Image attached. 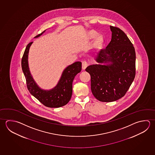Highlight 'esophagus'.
<instances>
[{"instance_id": "obj_1", "label": "esophagus", "mask_w": 155, "mask_h": 155, "mask_svg": "<svg viewBox=\"0 0 155 155\" xmlns=\"http://www.w3.org/2000/svg\"><path fill=\"white\" fill-rule=\"evenodd\" d=\"M88 65V64L87 63L86 61H83L82 62V69L83 70H85V68H87V66Z\"/></svg>"}]
</instances>
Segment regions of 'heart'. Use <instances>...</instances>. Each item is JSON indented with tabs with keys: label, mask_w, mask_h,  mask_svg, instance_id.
<instances>
[{
	"label": "heart",
	"mask_w": 155,
	"mask_h": 155,
	"mask_svg": "<svg viewBox=\"0 0 155 155\" xmlns=\"http://www.w3.org/2000/svg\"><path fill=\"white\" fill-rule=\"evenodd\" d=\"M95 30H91L88 31L87 33V38L88 40H91L95 38L92 41V46L96 49H99L103 46L104 39L103 35L98 34Z\"/></svg>",
	"instance_id": "b5f03b06"
}]
</instances>
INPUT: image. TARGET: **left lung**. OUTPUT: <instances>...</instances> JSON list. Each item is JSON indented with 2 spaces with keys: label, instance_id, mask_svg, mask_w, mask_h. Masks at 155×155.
Returning <instances> with one entry per match:
<instances>
[{
  "label": "left lung",
  "instance_id": "left-lung-1",
  "mask_svg": "<svg viewBox=\"0 0 155 155\" xmlns=\"http://www.w3.org/2000/svg\"><path fill=\"white\" fill-rule=\"evenodd\" d=\"M111 39L106 48L95 57L98 63L87 67L91 90L95 97L104 102L125 96L136 76V52L127 36L119 28L110 26Z\"/></svg>",
  "mask_w": 155,
  "mask_h": 155
}]
</instances>
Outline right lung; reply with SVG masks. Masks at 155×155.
Instances as JSON below:
<instances>
[{
	"label": "right lung",
	"instance_id": "right-lung-1",
	"mask_svg": "<svg viewBox=\"0 0 155 155\" xmlns=\"http://www.w3.org/2000/svg\"><path fill=\"white\" fill-rule=\"evenodd\" d=\"M45 31L36 36L38 38ZM28 44L22 57V71L26 79L27 86L31 95L37 98L44 106L49 108H59L65 106L71 99L72 94V82L74 77L81 70V63L77 61L68 66L63 71L59 81L56 87L50 90L41 89L36 84L30 73L28 66V57L31 45Z\"/></svg>",
	"mask_w": 155,
	"mask_h": 155
}]
</instances>
